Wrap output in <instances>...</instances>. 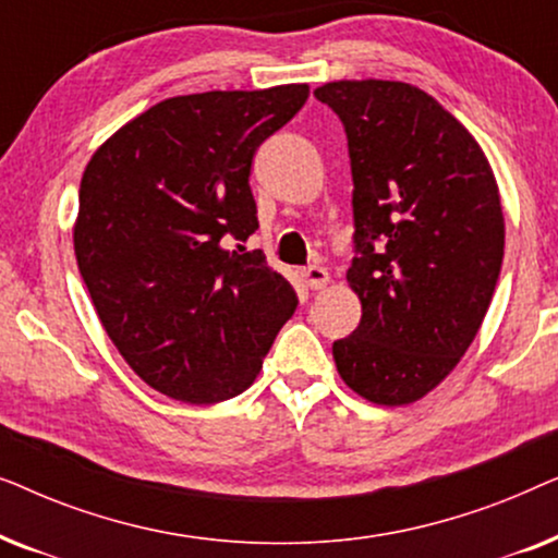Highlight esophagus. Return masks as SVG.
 I'll return each mask as SVG.
<instances>
[{
	"instance_id": "34e87169",
	"label": "esophagus",
	"mask_w": 558,
	"mask_h": 558,
	"mask_svg": "<svg viewBox=\"0 0 558 558\" xmlns=\"http://www.w3.org/2000/svg\"><path fill=\"white\" fill-rule=\"evenodd\" d=\"M302 281L304 287L312 289V292H317V289H325L327 281H330V274L323 266H307V269L302 271Z\"/></svg>"
}]
</instances>
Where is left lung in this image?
<instances>
[{
    "label": "left lung",
    "mask_w": 558,
    "mask_h": 558,
    "mask_svg": "<svg viewBox=\"0 0 558 558\" xmlns=\"http://www.w3.org/2000/svg\"><path fill=\"white\" fill-rule=\"evenodd\" d=\"M348 134L355 248L345 279L361 325L332 345L350 391L407 407L434 391L493 302L506 218L475 136L437 98L401 81L315 88Z\"/></svg>",
    "instance_id": "left-lung-1"
}]
</instances>
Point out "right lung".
I'll list each match as a JSON object with an SVG mask.
<instances>
[{
	"mask_svg": "<svg viewBox=\"0 0 558 558\" xmlns=\"http://www.w3.org/2000/svg\"><path fill=\"white\" fill-rule=\"evenodd\" d=\"M310 96L307 83L165 98L88 159L73 248L121 357L185 403L254 384L296 294L246 243L251 165Z\"/></svg>",
	"mask_w": 558,
	"mask_h": 558,
	"instance_id": "1",
	"label": "right lung"
}]
</instances>
